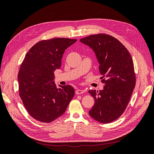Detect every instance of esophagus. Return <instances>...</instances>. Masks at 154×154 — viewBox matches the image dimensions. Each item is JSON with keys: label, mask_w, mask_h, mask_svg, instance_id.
<instances>
[{"label": "esophagus", "mask_w": 154, "mask_h": 154, "mask_svg": "<svg viewBox=\"0 0 154 154\" xmlns=\"http://www.w3.org/2000/svg\"><path fill=\"white\" fill-rule=\"evenodd\" d=\"M84 92H85V91H84V90H82V89H78V90H76V91L75 93H76V94L78 95V94H83V93Z\"/></svg>", "instance_id": "34e87169"}]
</instances>
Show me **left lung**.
<instances>
[{"label":"left lung","instance_id":"obj_1","mask_svg":"<svg viewBox=\"0 0 154 154\" xmlns=\"http://www.w3.org/2000/svg\"><path fill=\"white\" fill-rule=\"evenodd\" d=\"M80 41L94 52L105 84L103 90L88 91L95 101L88 113L100 123L112 122L124 112L136 85L131 56L118 39L108 35H92Z\"/></svg>","mask_w":154,"mask_h":154}]
</instances>
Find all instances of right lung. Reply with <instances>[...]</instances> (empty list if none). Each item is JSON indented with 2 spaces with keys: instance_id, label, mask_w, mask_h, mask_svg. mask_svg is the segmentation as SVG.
<instances>
[{
  "instance_id": "obj_1",
  "label": "right lung",
  "mask_w": 154,
  "mask_h": 154,
  "mask_svg": "<svg viewBox=\"0 0 154 154\" xmlns=\"http://www.w3.org/2000/svg\"><path fill=\"white\" fill-rule=\"evenodd\" d=\"M76 39L57 38L37 42L29 50L18 74L19 94L35 119L52 122L66 112L74 96L71 85L57 88L54 72L62 65L64 51Z\"/></svg>"
}]
</instances>
